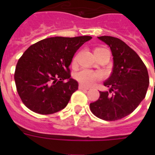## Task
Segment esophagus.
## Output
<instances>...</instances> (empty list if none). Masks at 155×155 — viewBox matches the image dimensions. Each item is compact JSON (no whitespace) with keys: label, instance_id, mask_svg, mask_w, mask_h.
I'll list each match as a JSON object with an SVG mask.
<instances>
[{"label":"esophagus","instance_id":"obj_1","mask_svg":"<svg viewBox=\"0 0 155 155\" xmlns=\"http://www.w3.org/2000/svg\"><path fill=\"white\" fill-rule=\"evenodd\" d=\"M79 89H80V90H85V91H87V90L89 89V87H85L84 85H83V84H80V85H79Z\"/></svg>","mask_w":155,"mask_h":155}]
</instances>
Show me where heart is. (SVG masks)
Wrapping results in <instances>:
<instances>
[{"instance_id": "1", "label": "heart", "mask_w": 155, "mask_h": 155, "mask_svg": "<svg viewBox=\"0 0 155 155\" xmlns=\"http://www.w3.org/2000/svg\"><path fill=\"white\" fill-rule=\"evenodd\" d=\"M102 50L106 49L103 47H97L95 49L94 52L102 51ZM76 61H77V56H75V58H73V65H75L76 63ZM75 77L78 82H80L81 84L85 85V86H90V85L93 84L95 82H97V80H99L101 77V75L99 72L88 70V69H81L78 72L75 73Z\"/></svg>"}]
</instances>
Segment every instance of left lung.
I'll use <instances>...</instances> for the list:
<instances>
[{
	"instance_id": "8db88e82",
	"label": "left lung",
	"mask_w": 155,
	"mask_h": 155,
	"mask_svg": "<svg viewBox=\"0 0 155 155\" xmlns=\"http://www.w3.org/2000/svg\"><path fill=\"white\" fill-rule=\"evenodd\" d=\"M110 47L113 72L104 83L108 92H100L90 104L92 113L104 120H117L130 115L145 98L149 87L147 68L138 54L125 42L111 36L98 37Z\"/></svg>"
}]
</instances>
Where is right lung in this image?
<instances>
[{
    "instance_id": "1",
    "label": "right lung",
    "mask_w": 155,
    "mask_h": 155,
    "mask_svg": "<svg viewBox=\"0 0 155 155\" xmlns=\"http://www.w3.org/2000/svg\"><path fill=\"white\" fill-rule=\"evenodd\" d=\"M91 38H48L23 53L16 66L14 80L19 97L29 109L47 115L65 108L78 89L69 66L76 51Z\"/></svg>"
}]
</instances>
